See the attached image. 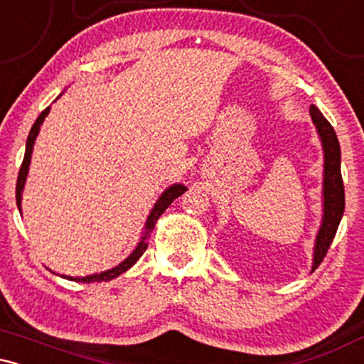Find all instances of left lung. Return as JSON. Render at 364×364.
Masks as SVG:
<instances>
[{
    "label": "left lung",
    "mask_w": 364,
    "mask_h": 364,
    "mask_svg": "<svg viewBox=\"0 0 364 364\" xmlns=\"http://www.w3.org/2000/svg\"><path fill=\"white\" fill-rule=\"evenodd\" d=\"M310 114L318 132L321 147H323V217L318 235L315 240V252H313V267L311 272L320 265L327 255L337 228L344 214V185H342L341 174V147L332 124L325 119L316 106L310 107Z\"/></svg>",
    "instance_id": "1"
}]
</instances>
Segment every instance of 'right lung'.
I'll return each mask as SVG.
<instances>
[{"instance_id":"obj_1","label":"right lung","mask_w":364,"mask_h":364,"mask_svg":"<svg viewBox=\"0 0 364 364\" xmlns=\"http://www.w3.org/2000/svg\"><path fill=\"white\" fill-rule=\"evenodd\" d=\"M49 109H51V106L46 107V109L39 114V118L36 119L34 127L31 128V133H28L27 145H25L23 162H22V166H20L18 179H16V207H18L20 212H22V191H23L25 179H27L28 166H31L32 150H34V144H36L37 135H39L41 124H43V121H44L46 116L49 114ZM185 191H186V186H185V185H173V186H169L168 190L164 191V193L159 196V200L156 202V205H154V208H152V210H150V214H149V217H147V223H145L144 235H141L140 243L136 245V248L133 250V252L129 253V257L124 258V260L121 262L119 265L112 267L111 270H106V272L94 274V275H87V277H75V279H73V277H66V275H63V277L70 279V281H77V282H102V281H111V279L118 277V275H121L123 272H127L128 269H132V267L135 265L136 260H139L141 255H144L145 250H147L150 232L154 231V225H156L159 217L164 214L166 208H168V207L171 205V203H173L174 200L178 198V196H181L183 193H185Z\"/></svg>"}]
</instances>
